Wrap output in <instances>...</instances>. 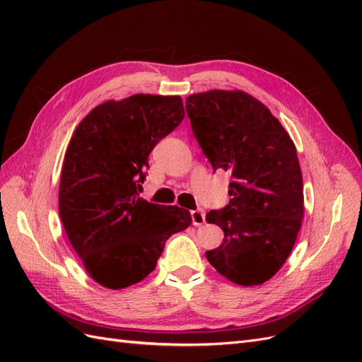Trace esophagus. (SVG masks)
<instances>
[{"label":"esophagus","instance_id":"obj_1","mask_svg":"<svg viewBox=\"0 0 362 362\" xmlns=\"http://www.w3.org/2000/svg\"><path fill=\"white\" fill-rule=\"evenodd\" d=\"M192 216V223L194 226H201L202 223H205V211L201 210V208H198V210H193L190 213Z\"/></svg>","mask_w":362,"mask_h":362}]
</instances>
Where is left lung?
<instances>
[{
    "label": "left lung",
    "instance_id": "1",
    "mask_svg": "<svg viewBox=\"0 0 362 362\" xmlns=\"http://www.w3.org/2000/svg\"><path fill=\"white\" fill-rule=\"evenodd\" d=\"M193 136L214 170L231 173L229 204L206 214L223 229L210 264L238 286H259L282 267L303 217V184L288 133L269 108L234 90L185 100Z\"/></svg>",
    "mask_w": 362,
    "mask_h": 362
}]
</instances>
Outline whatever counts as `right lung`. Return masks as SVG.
<instances>
[{"mask_svg": "<svg viewBox=\"0 0 362 362\" xmlns=\"http://www.w3.org/2000/svg\"><path fill=\"white\" fill-rule=\"evenodd\" d=\"M184 119L180 96L133 95L95 107L64 156L59 213L87 273L119 290L156 269L166 240L192 223L187 210L141 199L158 141Z\"/></svg>", "mask_w": 362, "mask_h": 362, "instance_id": "add662e5", "label": "right lung"}]
</instances>
